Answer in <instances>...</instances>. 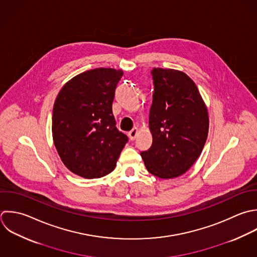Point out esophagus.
I'll use <instances>...</instances> for the list:
<instances>
[{
    "mask_svg": "<svg viewBox=\"0 0 257 257\" xmlns=\"http://www.w3.org/2000/svg\"><path fill=\"white\" fill-rule=\"evenodd\" d=\"M137 134H138V129L135 127V128H133V129L128 133V136H129V138H130V140L133 141V140L136 138Z\"/></svg>",
    "mask_w": 257,
    "mask_h": 257,
    "instance_id": "esophagus-1",
    "label": "esophagus"
}]
</instances>
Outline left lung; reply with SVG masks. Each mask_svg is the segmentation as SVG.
Returning a JSON list of instances; mask_svg holds the SVG:
<instances>
[{
	"label": "left lung",
	"mask_w": 257,
	"mask_h": 257,
	"mask_svg": "<svg viewBox=\"0 0 257 257\" xmlns=\"http://www.w3.org/2000/svg\"><path fill=\"white\" fill-rule=\"evenodd\" d=\"M149 114L152 145L141 152L147 170L168 179L184 174L200 156L208 135L207 108L195 83L183 72L153 68Z\"/></svg>",
	"instance_id": "obj_1"
}]
</instances>
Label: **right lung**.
<instances>
[{
  "label": "right lung",
  "instance_id": "add662e5",
  "mask_svg": "<svg viewBox=\"0 0 257 257\" xmlns=\"http://www.w3.org/2000/svg\"><path fill=\"white\" fill-rule=\"evenodd\" d=\"M122 76V70H89L67 82L56 98L54 144L65 166L81 177L100 178L112 172L128 141L112 112Z\"/></svg>",
  "mask_w": 257,
  "mask_h": 257
}]
</instances>
